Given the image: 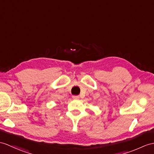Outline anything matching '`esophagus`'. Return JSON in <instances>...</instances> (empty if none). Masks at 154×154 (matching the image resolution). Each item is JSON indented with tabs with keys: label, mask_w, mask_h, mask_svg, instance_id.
<instances>
[{
	"label": "esophagus",
	"mask_w": 154,
	"mask_h": 154,
	"mask_svg": "<svg viewBox=\"0 0 154 154\" xmlns=\"http://www.w3.org/2000/svg\"><path fill=\"white\" fill-rule=\"evenodd\" d=\"M72 98L74 99H78L80 98V97L78 96V95H74V96H72Z\"/></svg>",
	"instance_id": "obj_1"
}]
</instances>
